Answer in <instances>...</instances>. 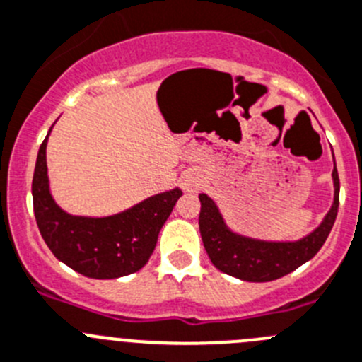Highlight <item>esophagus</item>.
Returning <instances> with one entry per match:
<instances>
[{
  "instance_id": "1",
  "label": "esophagus",
  "mask_w": 362,
  "mask_h": 362,
  "mask_svg": "<svg viewBox=\"0 0 362 362\" xmlns=\"http://www.w3.org/2000/svg\"><path fill=\"white\" fill-rule=\"evenodd\" d=\"M202 185H203V175L202 171L196 170V168H191V170H187L180 177V187L184 192H196L202 189Z\"/></svg>"
}]
</instances>
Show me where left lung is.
Wrapping results in <instances>:
<instances>
[{
	"instance_id": "8db88e82",
	"label": "left lung",
	"mask_w": 362,
	"mask_h": 362,
	"mask_svg": "<svg viewBox=\"0 0 362 362\" xmlns=\"http://www.w3.org/2000/svg\"><path fill=\"white\" fill-rule=\"evenodd\" d=\"M334 202L320 226L299 240H259L230 230L210 196L199 194V233L210 262L228 276L251 283L274 281L310 262L332 230L339 206V177L332 170Z\"/></svg>"
}]
</instances>
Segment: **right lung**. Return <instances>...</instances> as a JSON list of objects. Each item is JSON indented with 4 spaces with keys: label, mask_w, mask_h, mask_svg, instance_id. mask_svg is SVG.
Wrapping results in <instances>:
<instances>
[{
    "label": "right lung",
    "mask_w": 362,
    "mask_h": 362,
    "mask_svg": "<svg viewBox=\"0 0 362 362\" xmlns=\"http://www.w3.org/2000/svg\"><path fill=\"white\" fill-rule=\"evenodd\" d=\"M51 129L38 150L31 184L42 238L59 262L86 278L117 279L138 272L150 259L182 191L159 192L113 216H72L54 202L49 187L45 148Z\"/></svg>",
    "instance_id": "add662e5"
}]
</instances>
